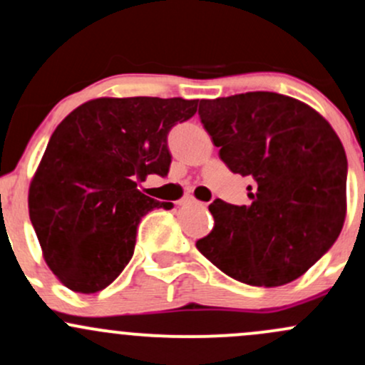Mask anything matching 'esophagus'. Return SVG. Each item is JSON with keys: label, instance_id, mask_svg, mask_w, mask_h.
<instances>
[{"label": "esophagus", "instance_id": "34e87169", "mask_svg": "<svg viewBox=\"0 0 365 365\" xmlns=\"http://www.w3.org/2000/svg\"><path fill=\"white\" fill-rule=\"evenodd\" d=\"M182 205H200V202L195 198H184Z\"/></svg>", "mask_w": 365, "mask_h": 365}]
</instances>
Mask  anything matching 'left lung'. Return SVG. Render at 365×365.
I'll return each instance as SVG.
<instances>
[{"label": "left lung", "instance_id": "obj_1", "mask_svg": "<svg viewBox=\"0 0 365 365\" xmlns=\"http://www.w3.org/2000/svg\"><path fill=\"white\" fill-rule=\"evenodd\" d=\"M203 128L233 174L250 178V205L214 200V228L197 249L222 273L277 287L334 245L346 215L348 162L331 125L301 101L247 92L200 101Z\"/></svg>", "mask_w": 365, "mask_h": 365}]
</instances>
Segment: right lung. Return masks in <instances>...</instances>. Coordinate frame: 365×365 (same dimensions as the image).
<instances>
[{"label": "right lung", "instance_id": "right-lung-1", "mask_svg": "<svg viewBox=\"0 0 365 365\" xmlns=\"http://www.w3.org/2000/svg\"><path fill=\"white\" fill-rule=\"evenodd\" d=\"M197 106L181 97H103L61 121L31 182L29 217L46 264L66 287H108L132 259L140 219L174 207L137 182L168 174V132Z\"/></svg>", "mask_w": 365, "mask_h": 365}]
</instances>
